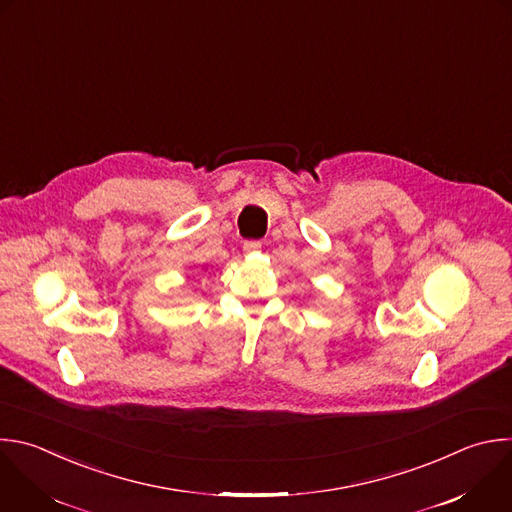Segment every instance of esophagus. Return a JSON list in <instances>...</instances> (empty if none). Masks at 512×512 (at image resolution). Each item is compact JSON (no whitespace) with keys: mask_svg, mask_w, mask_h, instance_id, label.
Segmentation results:
<instances>
[{"mask_svg":"<svg viewBox=\"0 0 512 512\" xmlns=\"http://www.w3.org/2000/svg\"><path fill=\"white\" fill-rule=\"evenodd\" d=\"M261 249V241H245L243 243V251L251 253V251H259Z\"/></svg>","mask_w":512,"mask_h":512,"instance_id":"esophagus-1","label":"esophagus"}]
</instances>
